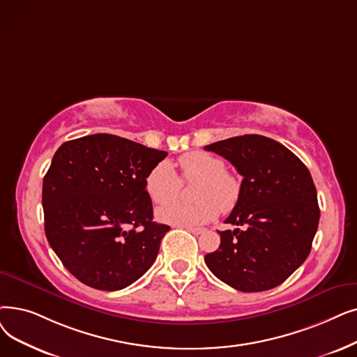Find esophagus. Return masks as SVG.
<instances>
[{
	"mask_svg": "<svg viewBox=\"0 0 357 357\" xmlns=\"http://www.w3.org/2000/svg\"><path fill=\"white\" fill-rule=\"evenodd\" d=\"M187 230L191 231L192 235H199V234H203V231H204V229H201V227H187Z\"/></svg>",
	"mask_w": 357,
	"mask_h": 357,
	"instance_id": "34e87169",
	"label": "esophagus"
}]
</instances>
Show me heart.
<instances>
[{
  "mask_svg": "<svg viewBox=\"0 0 357 357\" xmlns=\"http://www.w3.org/2000/svg\"><path fill=\"white\" fill-rule=\"evenodd\" d=\"M185 182H198L194 191L195 204L169 203L179 195L182 182L174 166L160 162L146 179V190L153 203L167 205L156 211L158 220L178 227H195L211 222L220 211L229 213L241 198V181L226 172L225 162L206 151H191L179 159Z\"/></svg>",
  "mask_w": 357,
  "mask_h": 357,
  "instance_id": "b5f03b06",
  "label": "heart"
}]
</instances>
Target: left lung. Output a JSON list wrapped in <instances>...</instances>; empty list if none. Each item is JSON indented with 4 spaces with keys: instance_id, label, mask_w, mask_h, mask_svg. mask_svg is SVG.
<instances>
[{
    "instance_id": "8db88e82",
    "label": "left lung",
    "mask_w": 357,
    "mask_h": 357,
    "mask_svg": "<svg viewBox=\"0 0 357 357\" xmlns=\"http://www.w3.org/2000/svg\"><path fill=\"white\" fill-rule=\"evenodd\" d=\"M243 176L241 198L219 231L220 246L206 255L210 271L241 291H264L298 270L311 252L319 222L317 188L302 160L264 135L246 134L204 147Z\"/></svg>"
}]
</instances>
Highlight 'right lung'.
Here are the masks:
<instances>
[{"label": "right lung", "instance_id": "obj_1", "mask_svg": "<svg viewBox=\"0 0 357 357\" xmlns=\"http://www.w3.org/2000/svg\"><path fill=\"white\" fill-rule=\"evenodd\" d=\"M166 156L112 134L75 138L54 154L42 188L45 234L82 283L121 290L153 266L170 227L153 222L146 179Z\"/></svg>", "mask_w": 357, "mask_h": 357}]
</instances>
